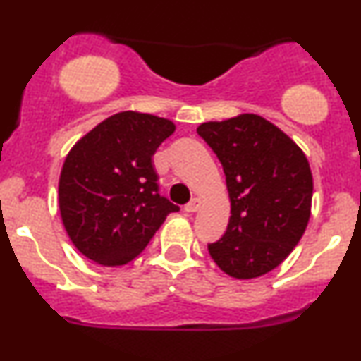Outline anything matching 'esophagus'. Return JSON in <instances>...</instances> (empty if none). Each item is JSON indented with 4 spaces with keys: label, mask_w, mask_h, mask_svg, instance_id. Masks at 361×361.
<instances>
[{
    "label": "esophagus",
    "mask_w": 361,
    "mask_h": 361,
    "mask_svg": "<svg viewBox=\"0 0 361 361\" xmlns=\"http://www.w3.org/2000/svg\"><path fill=\"white\" fill-rule=\"evenodd\" d=\"M200 205H202V200H200V198H193V200L190 202V204H186V205H185V212H190V214L197 212V210L200 209Z\"/></svg>",
    "instance_id": "34e87169"
}]
</instances>
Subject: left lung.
I'll return each instance as SVG.
<instances>
[{
    "instance_id": "left-lung-1",
    "label": "left lung",
    "mask_w": 361,
    "mask_h": 361,
    "mask_svg": "<svg viewBox=\"0 0 361 361\" xmlns=\"http://www.w3.org/2000/svg\"><path fill=\"white\" fill-rule=\"evenodd\" d=\"M197 132L221 161L231 200L229 224L209 244L210 256L238 280L275 270L300 241L310 217L314 183L304 151L255 114L205 122Z\"/></svg>"
}]
</instances>
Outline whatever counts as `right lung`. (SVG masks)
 Segmentation results:
<instances>
[{
  "label": "right lung",
  "instance_id": "obj_1",
  "mask_svg": "<svg viewBox=\"0 0 361 361\" xmlns=\"http://www.w3.org/2000/svg\"><path fill=\"white\" fill-rule=\"evenodd\" d=\"M168 118L120 111L74 144L59 178V210L76 250L102 267L137 258L180 207L161 197L152 156L175 132Z\"/></svg>",
  "mask_w": 361,
  "mask_h": 361
}]
</instances>
